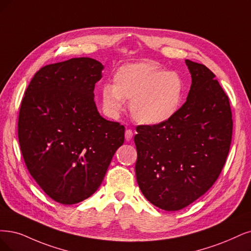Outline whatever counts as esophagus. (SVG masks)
Wrapping results in <instances>:
<instances>
[{
	"mask_svg": "<svg viewBox=\"0 0 251 251\" xmlns=\"http://www.w3.org/2000/svg\"><path fill=\"white\" fill-rule=\"evenodd\" d=\"M133 136V131L131 130V129H127V130L125 131V138L126 141H130L131 138Z\"/></svg>",
	"mask_w": 251,
	"mask_h": 251,
	"instance_id": "esophagus-1",
	"label": "esophagus"
}]
</instances>
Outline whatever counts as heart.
Instances as JSON below:
<instances>
[{
	"mask_svg": "<svg viewBox=\"0 0 251 251\" xmlns=\"http://www.w3.org/2000/svg\"><path fill=\"white\" fill-rule=\"evenodd\" d=\"M184 82L179 74L164 71L152 63H133L121 66L114 75V85L100 89L104 113L118 117L130 101V113L137 123L154 126L173 119L181 106Z\"/></svg>",
	"mask_w": 251,
	"mask_h": 251,
	"instance_id": "heart-1",
	"label": "heart"
}]
</instances>
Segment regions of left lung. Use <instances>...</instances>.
I'll return each mask as SVG.
<instances>
[{
	"mask_svg": "<svg viewBox=\"0 0 251 251\" xmlns=\"http://www.w3.org/2000/svg\"><path fill=\"white\" fill-rule=\"evenodd\" d=\"M191 74L186 102L168 122L136 127L135 175L145 198L178 211L218 179L233 134L229 100L205 65L185 60Z\"/></svg>",
	"mask_w": 251,
	"mask_h": 251,
	"instance_id": "1",
	"label": "left lung"
}]
</instances>
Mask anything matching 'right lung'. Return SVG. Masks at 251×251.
<instances>
[{
    "instance_id": "obj_1",
    "label": "right lung",
    "mask_w": 251,
    "mask_h": 251,
    "mask_svg": "<svg viewBox=\"0 0 251 251\" xmlns=\"http://www.w3.org/2000/svg\"><path fill=\"white\" fill-rule=\"evenodd\" d=\"M103 65L73 58L46 65L27 86L18 116V142L27 170L53 201L73 205L103 181L124 143L125 127L102 118L94 101Z\"/></svg>"
}]
</instances>
